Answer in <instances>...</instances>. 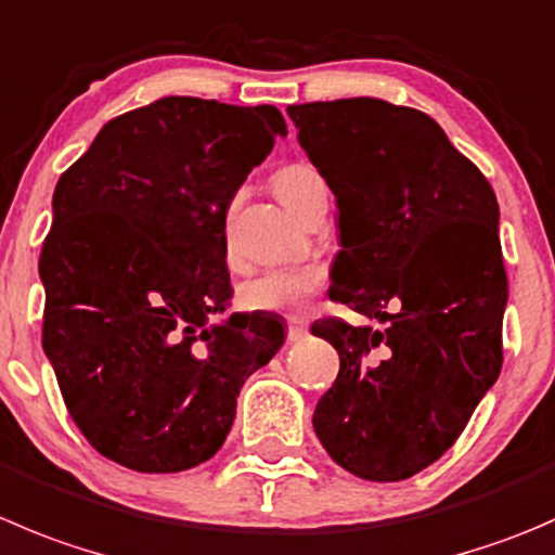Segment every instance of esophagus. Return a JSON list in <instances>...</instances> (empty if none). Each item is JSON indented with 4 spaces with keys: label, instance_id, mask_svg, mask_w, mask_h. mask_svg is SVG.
Wrapping results in <instances>:
<instances>
[{
    "label": "esophagus",
    "instance_id": "34e87169",
    "mask_svg": "<svg viewBox=\"0 0 555 555\" xmlns=\"http://www.w3.org/2000/svg\"><path fill=\"white\" fill-rule=\"evenodd\" d=\"M306 333H309V327H306L304 320H289V325H287V341L289 344L304 341Z\"/></svg>",
    "mask_w": 555,
    "mask_h": 555
}]
</instances>
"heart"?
Returning a JSON list of instances; mask_svg holds the SVG:
<instances>
[{"instance_id": "1", "label": "heart", "mask_w": 555, "mask_h": 555, "mask_svg": "<svg viewBox=\"0 0 555 555\" xmlns=\"http://www.w3.org/2000/svg\"><path fill=\"white\" fill-rule=\"evenodd\" d=\"M320 186L322 179L309 165H284L273 173V192L295 217L304 211L311 192H317ZM322 284H325V268L317 266V262L295 268H273V271L249 279L241 287V306L246 311H273V314L300 317L314 306Z\"/></svg>"}]
</instances>
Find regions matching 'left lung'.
Here are the masks:
<instances>
[{"label":"left lung","instance_id":"1","mask_svg":"<svg viewBox=\"0 0 555 555\" xmlns=\"http://www.w3.org/2000/svg\"><path fill=\"white\" fill-rule=\"evenodd\" d=\"M287 113L336 195L331 298L385 325H311L341 360L311 423L347 472L406 480L453 448L502 371L496 195L414 107L354 96Z\"/></svg>","mask_w":555,"mask_h":555}]
</instances>
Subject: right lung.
<instances>
[{
	"mask_svg": "<svg viewBox=\"0 0 555 555\" xmlns=\"http://www.w3.org/2000/svg\"><path fill=\"white\" fill-rule=\"evenodd\" d=\"M287 134L273 105L163 96L113 118L53 192L42 349L91 448L134 472H184L222 448L246 376L284 344L230 314L224 219Z\"/></svg>",
	"mask_w": 555,
	"mask_h": 555,
	"instance_id": "obj_1",
	"label": "right lung"
}]
</instances>
